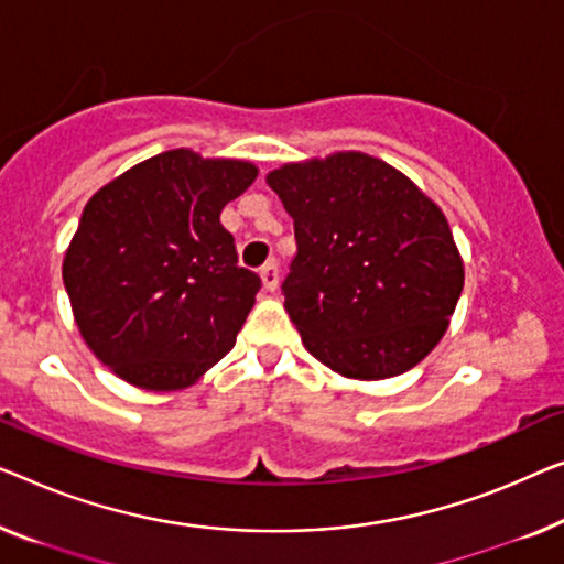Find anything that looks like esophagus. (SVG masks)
Returning a JSON list of instances; mask_svg holds the SVG:
<instances>
[{
  "label": "esophagus",
  "mask_w": 564,
  "mask_h": 564,
  "mask_svg": "<svg viewBox=\"0 0 564 564\" xmlns=\"http://www.w3.org/2000/svg\"><path fill=\"white\" fill-rule=\"evenodd\" d=\"M259 276H262L264 290L274 292L276 288H280V267H276V262H269V264L259 269Z\"/></svg>",
  "instance_id": "34e87169"
}]
</instances>
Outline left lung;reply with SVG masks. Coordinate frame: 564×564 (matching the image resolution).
Masks as SVG:
<instances>
[{
    "instance_id": "1",
    "label": "left lung",
    "mask_w": 564,
    "mask_h": 564,
    "mask_svg": "<svg viewBox=\"0 0 564 564\" xmlns=\"http://www.w3.org/2000/svg\"><path fill=\"white\" fill-rule=\"evenodd\" d=\"M267 183L295 218L284 307L317 361L350 379L397 377L447 330L463 262L443 210L361 152L284 165Z\"/></svg>"
}]
</instances>
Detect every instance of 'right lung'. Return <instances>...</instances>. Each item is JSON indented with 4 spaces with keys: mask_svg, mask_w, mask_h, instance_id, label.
Returning <instances> with one entry per match:
<instances>
[{
    "mask_svg": "<svg viewBox=\"0 0 564 564\" xmlns=\"http://www.w3.org/2000/svg\"><path fill=\"white\" fill-rule=\"evenodd\" d=\"M257 167L170 150L86 203L63 262L80 336L121 379L191 387L236 343L262 280L221 224Z\"/></svg>",
    "mask_w": 564,
    "mask_h": 564,
    "instance_id": "right-lung-1",
    "label": "right lung"
}]
</instances>
